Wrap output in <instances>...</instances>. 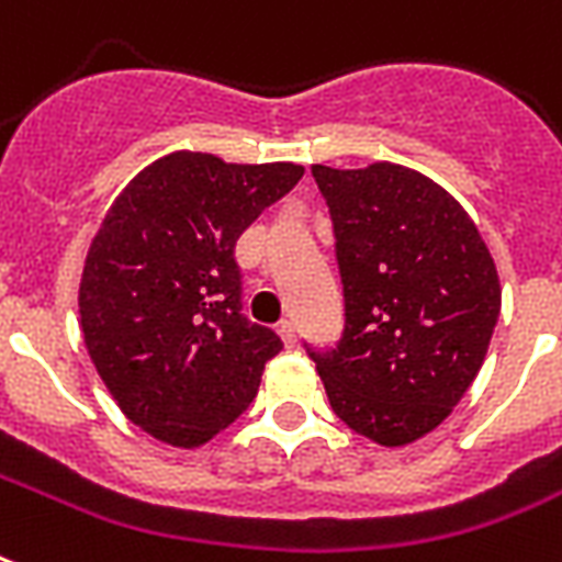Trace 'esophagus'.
Here are the masks:
<instances>
[{
  "mask_svg": "<svg viewBox=\"0 0 562 562\" xmlns=\"http://www.w3.org/2000/svg\"><path fill=\"white\" fill-rule=\"evenodd\" d=\"M277 333H280L282 345H285V348H294V345H297V329H294V324H291V321H282L280 327H277Z\"/></svg>",
  "mask_w": 562,
  "mask_h": 562,
  "instance_id": "obj_1",
  "label": "esophagus"
}]
</instances>
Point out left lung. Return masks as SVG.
<instances>
[{
    "label": "left lung",
    "mask_w": 562,
    "mask_h": 562,
    "mask_svg": "<svg viewBox=\"0 0 562 562\" xmlns=\"http://www.w3.org/2000/svg\"><path fill=\"white\" fill-rule=\"evenodd\" d=\"M336 229L345 333L312 353L333 413L383 448L422 439L481 371L501 280L469 212L413 167L312 165Z\"/></svg>",
    "instance_id": "obj_1"
}]
</instances>
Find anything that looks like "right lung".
<instances>
[{"label": "right lung", "mask_w": 562, "mask_h": 562, "mask_svg": "<svg viewBox=\"0 0 562 562\" xmlns=\"http://www.w3.org/2000/svg\"><path fill=\"white\" fill-rule=\"evenodd\" d=\"M303 165H233L177 149L102 217L79 282L85 348L120 413L153 439L203 448L250 406L277 333L241 315L235 241Z\"/></svg>", "instance_id": "obj_1"}]
</instances>
